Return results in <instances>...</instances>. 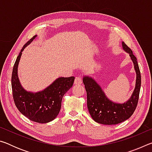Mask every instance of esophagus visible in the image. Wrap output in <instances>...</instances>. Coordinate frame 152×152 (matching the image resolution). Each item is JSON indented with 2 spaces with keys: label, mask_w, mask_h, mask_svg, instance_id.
<instances>
[{
  "label": "esophagus",
  "mask_w": 152,
  "mask_h": 152,
  "mask_svg": "<svg viewBox=\"0 0 152 152\" xmlns=\"http://www.w3.org/2000/svg\"><path fill=\"white\" fill-rule=\"evenodd\" d=\"M82 84V78L80 76H77L74 80V84L76 85H80Z\"/></svg>",
  "instance_id": "esophagus-1"
}]
</instances>
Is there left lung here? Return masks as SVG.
Instances as JSON below:
<instances>
[{
    "instance_id": "8db88e82",
    "label": "left lung",
    "mask_w": 152,
    "mask_h": 152,
    "mask_svg": "<svg viewBox=\"0 0 152 152\" xmlns=\"http://www.w3.org/2000/svg\"><path fill=\"white\" fill-rule=\"evenodd\" d=\"M123 48L129 53L136 72L135 88L130 99L123 104L115 103L107 99L101 86L91 77L84 76L83 83L87 94V107L92 119L103 125H116L128 119L134 113L138 103L141 88V74L137 58L124 42Z\"/></svg>"
}]
</instances>
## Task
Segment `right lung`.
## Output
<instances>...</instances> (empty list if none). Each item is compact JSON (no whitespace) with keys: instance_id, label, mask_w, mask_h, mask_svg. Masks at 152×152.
Wrapping results in <instances>:
<instances>
[{"instance_id":"add662e5","label":"right lung","mask_w":152,"mask_h":152,"mask_svg":"<svg viewBox=\"0 0 152 152\" xmlns=\"http://www.w3.org/2000/svg\"><path fill=\"white\" fill-rule=\"evenodd\" d=\"M33 37L23 45L14 64L11 77L12 97L18 110L28 119L39 123H46L58 116L62 98L73 86L74 77L59 78L47 88L33 93L22 88L17 75V68L22 51L35 39Z\"/></svg>"}]
</instances>
